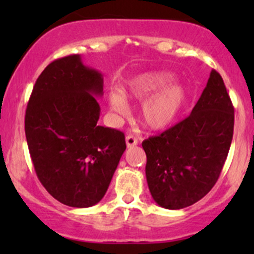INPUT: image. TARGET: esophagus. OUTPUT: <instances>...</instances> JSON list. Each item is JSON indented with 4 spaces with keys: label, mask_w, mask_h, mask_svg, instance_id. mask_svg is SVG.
Listing matches in <instances>:
<instances>
[{
    "label": "esophagus",
    "mask_w": 254,
    "mask_h": 254,
    "mask_svg": "<svg viewBox=\"0 0 254 254\" xmlns=\"http://www.w3.org/2000/svg\"><path fill=\"white\" fill-rule=\"evenodd\" d=\"M125 141H127V147H134V146H136L137 142H139L134 135H127V136L125 137Z\"/></svg>",
    "instance_id": "obj_1"
}]
</instances>
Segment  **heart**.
Returning <instances> with one entry per match:
<instances>
[{"mask_svg": "<svg viewBox=\"0 0 254 254\" xmlns=\"http://www.w3.org/2000/svg\"><path fill=\"white\" fill-rule=\"evenodd\" d=\"M172 79V75L166 72H147L139 75L129 83L124 91L127 98L144 101L140 118L142 124L151 130H161L170 127L181 112L186 99V92L179 84H166ZM109 106L119 115L129 112L124 97L119 92L109 94Z\"/></svg>", "mask_w": 254, "mask_h": 254, "instance_id": "obj_1", "label": "heart"}]
</instances>
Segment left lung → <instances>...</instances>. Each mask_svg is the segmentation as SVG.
<instances>
[{"instance_id": "1", "label": "left lung", "mask_w": 254, "mask_h": 254, "mask_svg": "<svg viewBox=\"0 0 254 254\" xmlns=\"http://www.w3.org/2000/svg\"><path fill=\"white\" fill-rule=\"evenodd\" d=\"M235 109L212 70L190 115L142 141L146 179L153 200L165 209L193 205L219 179L234 135Z\"/></svg>"}]
</instances>
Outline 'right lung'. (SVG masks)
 Returning <instances> with one entry per match:
<instances>
[{
	"instance_id": "add662e5",
	"label": "right lung",
	"mask_w": 254,
	"mask_h": 254,
	"mask_svg": "<svg viewBox=\"0 0 254 254\" xmlns=\"http://www.w3.org/2000/svg\"><path fill=\"white\" fill-rule=\"evenodd\" d=\"M102 93V73L68 55L44 68L28 102L24 129L35 173L67 206L101 201L127 148L124 132L97 124Z\"/></svg>"
}]
</instances>
